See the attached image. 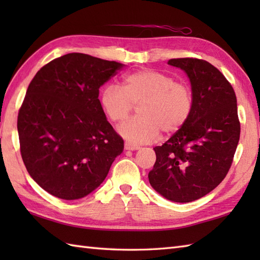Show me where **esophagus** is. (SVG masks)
<instances>
[{"mask_svg":"<svg viewBox=\"0 0 260 260\" xmlns=\"http://www.w3.org/2000/svg\"><path fill=\"white\" fill-rule=\"evenodd\" d=\"M125 150H128V151H136V150H140V145L135 144V143H132V142H125Z\"/></svg>","mask_w":260,"mask_h":260,"instance_id":"1","label":"esophagus"}]
</instances>
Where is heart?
Masks as SVG:
<instances>
[{
    "instance_id": "b5f03b06",
    "label": "heart",
    "mask_w": 260,
    "mask_h": 260,
    "mask_svg": "<svg viewBox=\"0 0 260 260\" xmlns=\"http://www.w3.org/2000/svg\"><path fill=\"white\" fill-rule=\"evenodd\" d=\"M99 103L112 123L124 121L134 105H140V116L126 121L118 129L121 136L135 143L154 141L161 131L165 135L178 133L189 121L194 107L189 85L151 69L127 74L121 88L105 86Z\"/></svg>"
}]
</instances>
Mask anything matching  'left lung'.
Returning a JSON list of instances; mask_svg holds the SVG:
<instances>
[{"label": "left lung", "instance_id": "left-lung-1", "mask_svg": "<svg viewBox=\"0 0 260 260\" xmlns=\"http://www.w3.org/2000/svg\"><path fill=\"white\" fill-rule=\"evenodd\" d=\"M189 77L194 107L189 121L161 146L148 173L153 189L174 202L198 200L225 178L240 137L233 86L206 60L170 59Z\"/></svg>", "mask_w": 260, "mask_h": 260}]
</instances>
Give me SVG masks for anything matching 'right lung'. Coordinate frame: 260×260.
Returning a JSON list of instances; mask_svg holds the SVG:
<instances>
[{
  "instance_id": "add662e5",
  "label": "right lung",
  "mask_w": 260,
  "mask_h": 260,
  "mask_svg": "<svg viewBox=\"0 0 260 260\" xmlns=\"http://www.w3.org/2000/svg\"><path fill=\"white\" fill-rule=\"evenodd\" d=\"M124 64L85 53L52 60L33 77L18 115L20 152L50 194L76 200L103 183L124 141L108 123L99 88Z\"/></svg>"
}]
</instances>
